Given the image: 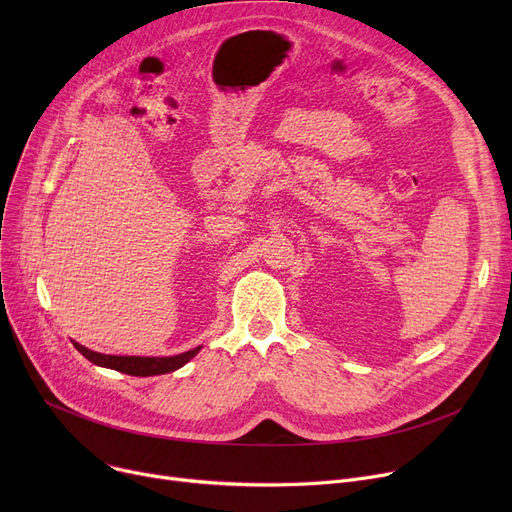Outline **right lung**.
Returning a JSON list of instances; mask_svg holds the SVG:
<instances>
[{
    "label": "right lung",
    "instance_id": "1",
    "mask_svg": "<svg viewBox=\"0 0 512 512\" xmlns=\"http://www.w3.org/2000/svg\"><path fill=\"white\" fill-rule=\"evenodd\" d=\"M74 346L80 355L87 357L95 365L110 367V369H116V371H122L128 375H139V378L176 371L201 351V346H197V348H193V351H186L176 357H116V355H101V353L89 351V348L80 346L78 342H74Z\"/></svg>",
    "mask_w": 512,
    "mask_h": 512
}]
</instances>
